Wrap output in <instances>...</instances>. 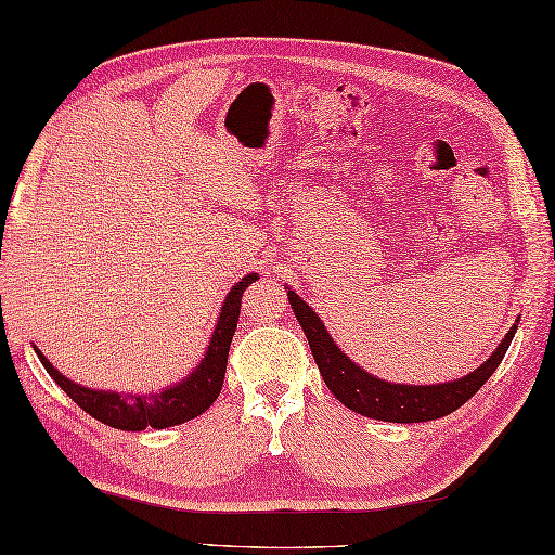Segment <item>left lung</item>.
I'll use <instances>...</instances> for the list:
<instances>
[{
  "label": "left lung",
  "mask_w": 555,
  "mask_h": 555,
  "mask_svg": "<svg viewBox=\"0 0 555 555\" xmlns=\"http://www.w3.org/2000/svg\"><path fill=\"white\" fill-rule=\"evenodd\" d=\"M288 302L293 312H296L302 332L308 336L314 363H318L324 385L332 389V395L339 399L346 409L356 411V414L389 423L436 421L466 404V401L486 385V379L495 373V367L501 365L519 322L517 320L513 327H509L505 339L498 344V349L491 353V358L469 375L442 385H399L385 383V379L365 373L361 365H356L351 358L334 344L330 332L324 330V324L318 314H314V310L306 300H300L298 293L291 288Z\"/></svg>",
  "instance_id": "left-lung-1"
}]
</instances>
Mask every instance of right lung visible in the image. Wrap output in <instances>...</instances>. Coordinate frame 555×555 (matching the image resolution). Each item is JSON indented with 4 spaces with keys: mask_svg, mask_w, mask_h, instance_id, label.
Here are the masks:
<instances>
[{
    "mask_svg": "<svg viewBox=\"0 0 555 555\" xmlns=\"http://www.w3.org/2000/svg\"><path fill=\"white\" fill-rule=\"evenodd\" d=\"M257 279H259L257 274H247L243 281H237V284L231 288V293L225 296L219 322H216L209 349H206L202 363L194 367L182 383L163 389V392L117 395V392H105V389L81 387L72 383L69 377H64L38 349L36 353L40 358V363L46 365L50 377L69 395L74 404L81 406L89 416L105 423V426L117 428V430H144L149 426L160 430L168 426H178V423H184L204 414V411L214 404L216 397L221 395L228 349H231L237 318H241V298L245 288L249 284H255Z\"/></svg>",
    "mask_w": 555,
    "mask_h": 555,
    "instance_id": "right-lung-1",
    "label": "right lung"
}]
</instances>
